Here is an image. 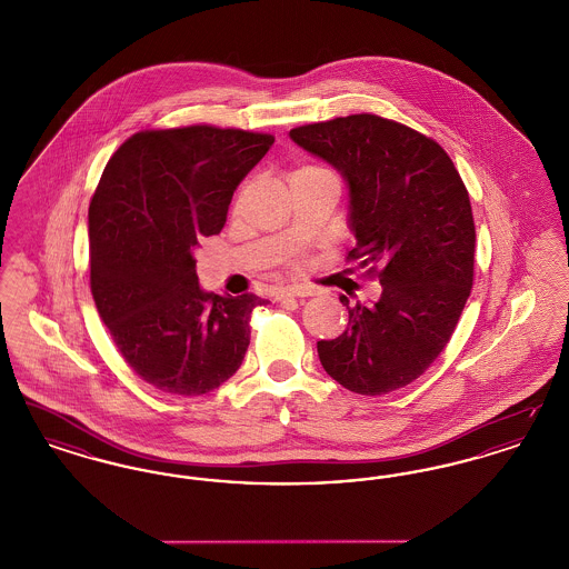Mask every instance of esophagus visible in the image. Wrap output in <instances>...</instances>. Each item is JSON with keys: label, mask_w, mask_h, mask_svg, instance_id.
Wrapping results in <instances>:
<instances>
[{"label": "esophagus", "mask_w": 569, "mask_h": 569, "mask_svg": "<svg viewBox=\"0 0 569 569\" xmlns=\"http://www.w3.org/2000/svg\"><path fill=\"white\" fill-rule=\"evenodd\" d=\"M311 297V290H307V288H283V290H279L277 292V298L281 300V298H305Z\"/></svg>", "instance_id": "34e87169"}]
</instances>
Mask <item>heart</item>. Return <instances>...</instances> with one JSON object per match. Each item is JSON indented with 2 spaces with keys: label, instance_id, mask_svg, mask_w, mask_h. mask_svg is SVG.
Wrapping results in <instances>:
<instances>
[{
  "label": "heart",
  "instance_id": "obj_1",
  "mask_svg": "<svg viewBox=\"0 0 569 569\" xmlns=\"http://www.w3.org/2000/svg\"><path fill=\"white\" fill-rule=\"evenodd\" d=\"M300 170H326V168H322V166H305Z\"/></svg>",
  "mask_w": 569,
  "mask_h": 569
}]
</instances>
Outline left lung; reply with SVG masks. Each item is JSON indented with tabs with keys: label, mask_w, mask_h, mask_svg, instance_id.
<instances>
[{
	"label": "left lung",
	"mask_w": 569,
	"mask_h": 569,
	"mask_svg": "<svg viewBox=\"0 0 569 569\" xmlns=\"http://www.w3.org/2000/svg\"><path fill=\"white\" fill-rule=\"evenodd\" d=\"M348 183V260L378 272L381 297L350 307L348 328L318 341L326 373L376 397L420 378L450 341L473 283L476 226L450 156L403 123L350 114L290 130Z\"/></svg>",
	"instance_id": "1"
}]
</instances>
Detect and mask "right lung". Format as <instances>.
<instances>
[{"instance_id":"obj_1","label":"right lung","mask_w":569,"mask_h":569,"mask_svg":"<svg viewBox=\"0 0 569 569\" xmlns=\"http://www.w3.org/2000/svg\"><path fill=\"white\" fill-rule=\"evenodd\" d=\"M271 134L190 126L128 138L89 204L91 295L136 376L198 397L232 378L264 298L219 297L198 283L193 249L219 234L232 193Z\"/></svg>"}]
</instances>
